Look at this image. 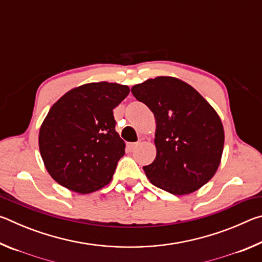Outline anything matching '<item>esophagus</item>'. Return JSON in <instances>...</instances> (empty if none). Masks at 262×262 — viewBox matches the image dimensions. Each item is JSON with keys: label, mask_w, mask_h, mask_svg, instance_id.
I'll list each match as a JSON object with an SVG mask.
<instances>
[{"label": "esophagus", "mask_w": 262, "mask_h": 262, "mask_svg": "<svg viewBox=\"0 0 262 262\" xmlns=\"http://www.w3.org/2000/svg\"><path fill=\"white\" fill-rule=\"evenodd\" d=\"M137 145H139V143H127V148L129 151H133V150H134Z\"/></svg>", "instance_id": "esophagus-1"}]
</instances>
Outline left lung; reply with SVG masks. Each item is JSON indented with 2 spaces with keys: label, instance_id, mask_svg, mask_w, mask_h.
Returning <instances> with one entry per match:
<instances>
[{
  "label": "left lung",
  "instance_id": "left-lung-1",
  "mask_svg": "<svg viewBox=\"0 0 262 262\" xmlns=\"http://www.w3.org/2000/svg\"><path fill=\"white\" fill-rule=\"evenodd\" d=\"M156 120V158L143 166L150 183L174 195L207 184L220 166L224 129L214 107L179 78L158 76L132 88Z\"/></svg>",
  "mask_w": 262,
  "mask_h": 262
}]
</instances>
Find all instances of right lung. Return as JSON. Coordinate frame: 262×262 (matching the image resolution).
I'll list each match as a JSON object with an SVG mask.
<instances>
[{"label":"right lung","mask_w":262,"mask_h":262,"mask_svg":"<svg viewBox=\"0 0 262 262\" xmlns=\"http://www.w3.org/2000/svg\"><path fill=\"white\" fill-rule=\"evenodd\" d=\"M128 94L129 88L118 83H88L52 106L39 130V150L57 184L79 194L110 184L126 148L113 110Z\"/></svg>","instance_id":"right-lung-1"}]
</instances>
